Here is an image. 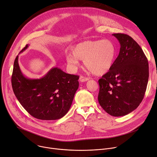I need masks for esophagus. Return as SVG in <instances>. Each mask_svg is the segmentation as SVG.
<instances>
[{
  "mask_svg": "<svg viewBox=\"0 0 157 157\" xmlns=\"http://www.w3.org/2000/svg\"><path fill=\"white\" fill-rule=\"evenodd\" d=\"M80 81L82 82H86L87 80H89V77H86L85 76H83V75H80Z\"/></svg>",
  "mask_w": 157,
  "mask_h": 157,
  "instance_id": "obj_1",
  "label": "esophagus"
}]
</instances>
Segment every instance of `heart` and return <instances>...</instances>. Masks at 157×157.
Masks as SVG:
<instances>
[{
  "mask_svg": "<svg viewBox=\"0 0 157 157\" xmlns=\"http://www.w3.org/2000/svg\"><path fill=\"white\" fill-rule=\"evenodd\" d=\"M116 54V48L110 40L86 41L75 45L72 54H67L68 64L73 68L78 67V59L83 60L86 68L92 74L103 75L109 71Z\"/></svg>",
  "mask_w": 157,
  "mask_h": 157,
  "instance_id": "1",
  "label": "heart"
}]
</instances>
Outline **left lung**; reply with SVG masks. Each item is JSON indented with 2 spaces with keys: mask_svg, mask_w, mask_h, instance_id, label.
<instances>
[{
  "mask_svg": "<svg viewBox=\"0 0 157 157\" xmlns=\"http://www.w3.org/2000/svg\"><path fill=\"white\" fill-rule=\"evenodd\" d=\"M113 35L120 43V51L111 68L98 81V101L106 113L119 117L133 111L141 102L149 68L147 58L133 39L123 33Z\"/></svg>",
  "mask_w": 157,
  "mask_h": 157,
  "instance_id": "obj_1",
  "label": "left lung"
}]
</instances>
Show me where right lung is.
<instances>
[{
  "label": "right lung",
  "mask_w": 157,
  "mask_h": 157,
  "mask_svg": "<svg viewBox=\"0 0 157 157\" xmlns=\"http://www.w3.org/2000/svg\"><path fill=\"white\" fill-rule=\"evenodd\" d=\"M28 47L26 44L21 52ZM78 75L67 74L57 67L41 78H28L21 71L17 56L11 83L16 97L30 115L41 120H56L69 111L78 88Z\"/></svg>",
  "instance_id": "obj_1"
}]
</instances>
